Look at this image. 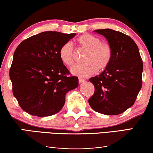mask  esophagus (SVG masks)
Wrapping results in <instances>:
<instances>
[{"label": "esophagus", "mask_w": 153, "mask_h": 153, "mask_svg": "<svg viewBox=\"0 0 153 153\" xmlns=\"http://www.w3.org/2000/svg\"><path fill=\"white\" fill-rule=\"evenodd\" d=\"M83 81H85V79H83V78H79V83H82V82H83Z\"/></svg>", "instance_id": "obj_1"}]
</instances>
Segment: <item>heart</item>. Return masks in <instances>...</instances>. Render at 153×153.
Returning a JSON list of instances; mask_svg holds the SVG:
<instances>
[{
  "label": "heart",
  "instance_id": "b5f03b06",
  "mask_svg": "<svg viewBox=\"0 0 153 153\" xmlns=\"http://www.w3.org/2000/svg\"><path fill=\"white\" fill-rule=\"evenodd\" d=\"M79 48L87 50L83 64L73 66L70 72L79 76H89L98 70L102 72L107 68L112 59V49L109 45L102 42V39L91 34H83L76 39ZM74 50L70 42H66L60 47L58 52L62 63L71 66L74 62Z\"/></svg>",
  "mask_w": 153,
  "mask_h": 153
}]
</instances>
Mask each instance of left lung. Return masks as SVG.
I'll return each instance as SVG.
<instances>
[{
  "label": "left lung",
  "mask_w": 153,
  "mask_h": 153,
  "mask_svg": "<svg viewBox=\"0 0 153 153\" xmlns=\"http://www.w3.org/2000/svg\"><path fill=\"white\" fill-rule=\"evenodd\" d=\"M112 49L109 65L100 75L89 79L95 93L90 106L100 114H120L134 104L142 87L143 61L135 42L128 35L112 29H99Z\"/></svg>",
  "instance_id": "1"
}]
</instances>
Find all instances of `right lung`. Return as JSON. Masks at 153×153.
Instances as JSON below:
<instances>
[{
    "label": "right lung",
    "mask_w": 153,
    "mask_h": 153,
    "mask_svg": "<svg viewBox=\"0 0 153 153\" xmlns=\"http://www.w3.org/2000/svg\"><path fill=\"white\" fill-rule=\"evenodd\" d=\"M76 33L46 31L22 42L10 70L12 93L24 111L44 117L63 107L66 93L79 85L76 76L61 62L58 52Z\"/></svg>",
    "instance_id": "obj_1"
}]
</instances>
